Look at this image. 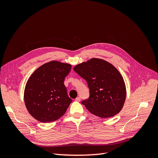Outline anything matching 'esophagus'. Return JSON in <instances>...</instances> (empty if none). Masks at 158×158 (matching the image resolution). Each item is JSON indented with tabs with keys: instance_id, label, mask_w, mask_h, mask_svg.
Returning <instances> with one entry per match:
<instances>
[{
	"instance_id": "obj_1",
	"label": "esophagus",
	"mask_w": 158,
	"mask_h": 158,
	"mask_svg": "<svg viewBox=\"0 0 158 158\" xmlns=\"http://www.w3.org/2000/svg\"><path fill=\"white\" fill-rule=\"evenodd\" d=\"M80 100H81L80 97H78V98H76L75 99V101H76V102H80Z\"/></svg>"
}]
</instances>
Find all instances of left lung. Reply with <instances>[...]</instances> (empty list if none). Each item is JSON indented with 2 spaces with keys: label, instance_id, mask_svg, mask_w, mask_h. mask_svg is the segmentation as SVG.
<instances>
[{
  "label": "left lung",
  "instance_id": "8db88e82",
  "mask_svg": "<svg viewBox=\"0 0 158 158\" xmlns=\"http://www.w3.org/2000/svg\"><path fill=\"white\" fill-rule=\"evenodd\" d=\"M74 70L86 80L89 98L82 102L94 115L106 118L121 111L127 95L125 81L109 62L93 58L76 65Z\"/></svg>",
  "mask_w": 158,
  "mask_h": 158
}]
</instances>
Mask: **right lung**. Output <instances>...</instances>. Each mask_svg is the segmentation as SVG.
<instances>
[{"label":"right lung","instance_id":"1","mask_svg":"<svg viewBox=\"0 0 158 158\" xmlns=\"http://www.w3.org/2000/svg\"><path fill=\"white\" fill-rule=\"evenodd\" d=\"M71 64L50 61L37 69L27 80L24 102L28 112L42 123L55 121L66 113L72 102L64 80Z\"/></svg>","mask_w":158,"mask_h":158}]
</instances>
